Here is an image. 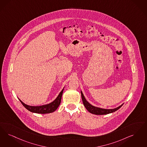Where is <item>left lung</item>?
Wrapping results in <instances>:
<instances>
[{
	"label": "left lung",
	"mask_w": 147,
	"mask_h": 147,
	"mask_svg": "<svg viewBox=\"0 0 147 147\" xmlns=\"http://www.w3.org/2000/svg\"><path fill=\"white\" fill-rule=\"evenodd\" d=\"M81 95H82L83 104L85 106V107L86 108V109L90 113L95 114V115H106V114L112 113L117 111L123 105V104H122L121 106H119L114 109H104V108L97 107L91 105L88 101L86 100L82 91H81Z\"/></svg>",
	"instance_id": "obj_1"
}]
</instances>
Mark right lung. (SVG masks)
<instances>
[{
    "label": "right lung",
    "instance_id": "obj_1",
    "mask_svg": "<svg viewBox=\"0 0 147 147\" xmlns=\"http://www.w3.org/2000/svg\"><path fill=\"white\" fill-rule=\"evenodd\" d=\"M64 88L60 92V93L59 94L58 96L56 97L55 100H53L52 102L47 105L39 106H30L25 104L21 100H20V98L18 99L20 100L21 103L23 105V106L30 112L38 114H47L53 113L58 108L61 103V98L64 90Z\"/></svg>",
    "mask_w": 147,
    "mask_h": 147
}]
</instances>
